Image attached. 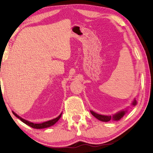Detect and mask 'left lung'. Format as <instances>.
<instances>
[{"label":"left lung","instance_id":"1","mask_svg":"<svg viewBox=\"0 0 153 153\" xmlns=\"http://www.w3.org/2000/svg\"><path fill=\"white\" fill-rule=\"evenodd\" d=\"M137 104V102L136 100V98H134L132 102H131V105L132 106H136ZM128 112V108H125V109H123L121 111H120L119 112L113 114V115H100V114H98L95 113L94 111L90 110V113H91L92 115L96 117L97 120L104 121V122H107V121H109L110 120H113L114 121H117L120 120L121 118H122L124 115H126V113Z\"/></svg>","mask_w":153,"mask_h":153}]
</instances>
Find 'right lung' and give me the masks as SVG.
<instances>
[{
  "label": "right lung",
  "mask_w": 153,
  "mask_h": 153,
  "mask_svg": "<svg viewBox=\"0 0 153 153\" xmlns=\"http://www.w3.org/2000/svg\"><path fill=\"white\" fill-rule=\"evenodd\" d=\"M12 112H13V115L15 116H16V117L18 119H19V120L22 121V122H24V123H25L27 126L32 127V128H35V129L46 128H48V127H51L52 126L55 125V124L59 120V119L61 118L62 113H61L60 115L58 116L57 117L53 119V120H49V121H45V122H43V123H36L31 122V121H27V120H24V119H23L22 117H21L20 116H19V115H17V114L15 113L14 111H12Z\"/></svg>",
  "instance_id": "obj_1"
}]
</instances>
